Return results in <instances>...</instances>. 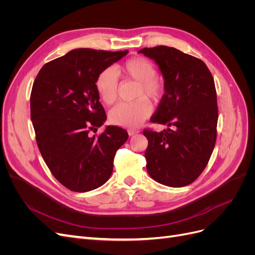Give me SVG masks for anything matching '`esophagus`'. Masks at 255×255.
Masks as SVG:
<instances>
[{
	"label": "esophagus",
	"instance_id": "esophagus-1",
	"mask_svg": "<svg viewBox=\"0 0 255 255\" xmlns=\"http://www.w3.org/2000/svg\"><path fill=\"white\" fill-rule=\"evenodd\" d=\"M128 135H129V136H133V135H135V134H137V133H138V130L130 128V129H128Z\"/></svg>",
	"mask_w": 255,
	"mask_h": 255
}]
</instances>
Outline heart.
<instances>
[{
	"label": "heart",
	"mask_w": 255,
	"mask_h": 255,
	"mask_svg": "<svg viewBox=\"0 0 255 255\" xmlns=\"http://www.w3.org/2000/svg\"><path fill=\"white\" fill-rule=\"evenodd\" d=\"M127 79L139 83L137 89L138 101L134 103H120L110 113V119L116 126L136 128L149 117L151 106L144 98L156 101L163 92V85L156 78L154 65L143 57H134L127 60L119 68ZM97 90L100 98L106 104L112 105L118 99V75L114 68H106L97 79Z\"/></svg>",
	"instance_id": "1"
}]
</instances>
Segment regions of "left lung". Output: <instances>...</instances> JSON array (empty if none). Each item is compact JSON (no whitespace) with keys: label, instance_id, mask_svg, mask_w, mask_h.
I'll use <instances>...</instances> for the list:
<instances>
[{"label":"left lung","instance_id":"8db88e82","mask_svg":"<svg viewBox=\"0 0 255 255\" xmlns=\"http://www.w3.org/2000/svg\"><path fill=\"white\" fill-rule=\"evenodd\" d=\"M139 53L156 63L165 94L151 121L169 127L144 129L146 171L154 181L183 187L202 173L217 136V95L211 71L201 59L159 45Z\"/></svg>","mask_w":255,"mask_h":255}]
</instances>
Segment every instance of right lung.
Instances as JSON below:
<instances>
[{"label":"right lung","instance_id":"add662e5","mask_svg":"<svg viewBox=\"0 0 255 255\" xmlns=\"http://www.w3.org/2000/svg\"><path fill=\"white\" fill-rule=\"evenodd\" d=\"M128 50L75 49L45 64L30 94V119L41 155L55 179L72 191L94 190L109 181L115 154L128 134L119 127H102L106 114L97 79Z\"/></svg>","mask_w":255,"mask_h":255}]
</instances>
